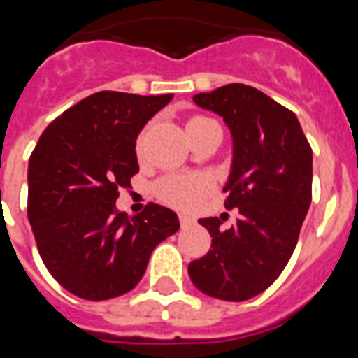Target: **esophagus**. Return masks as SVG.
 <instances>
[{
    "mask_svg": "<svg viewBox=\"0 0 358 358\" xmlns=\"http://www.w3.org/2000/svg\"><path fill=\"white\" fill-rule=\"evenodd\" d=\"M193 223H195V221L191 217H187V215H180V224H182V229H187V227H191Z\"/></svg>",
    "mask_w": 358,
    "mask_h": 358,
    "instance_id": "34e87169",
    "label": "esophagus"
}]
</instances>
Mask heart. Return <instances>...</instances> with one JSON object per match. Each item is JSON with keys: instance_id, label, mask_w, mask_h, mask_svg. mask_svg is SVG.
Instances as JSON below:
<instances>
[{"instance_id": "obj_1", "label": "heart", "mask_w": 358, "mask_h": 358, "mask_svg": "<svg viewBox=\"0 0 358 358\" xmlns=\"http://www.w3.org/2000/svg\"><path fill=\"white\" fill-rule=\"evenodd\" d=\"M210 122L213 120L202 115H195L187 120V131L206 126ZM145 135L146 129H143L135 141V154L139 157L143 156V148H145ZM212 187V180L206 178L204 174H167L154 184V196L165 206L189 212L204 196L210 195Z\"/></svg>"}]
</instances>
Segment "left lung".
Returning a JSON list of instances; mask_svg holds the SVG:
<instances>
[{"label":"left lung","instance_id":"1","mask_svg":"<svg viewBox=\"0 0 358 358\" xmlns=\"http://www.w3.org/2000/svg\"><path fill=\"white\" fill-rule=\"evenodd\" d=\"M193 100L221 115L234 137L224 208H236L238 221L221 230L219 217L201 219L212 247L187 271L202 294L247 301L292 258L312 201V148L297 117L255 87L230 83Z\"/></svg>","mask_w":358,"mask_h":358}]
</instances>
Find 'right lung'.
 I'll list each match as a JSON object with an SVG mask.
<instances>
[{
	"label": "right lung",
	"mask_w": 358,
	"mask_h": 358,
	"mask_svg": "<svg viewBox=\"0 0 358 358\" xmlns=\"http://www.w3.org/2000/svg\"><path fill=\"white\" fill-rule=\"evenodd\" d=\"M171 100L94 92L53 120L31 154L27 219L38 255L81 299L128 294L156 245L178 232L176 213L154 202L134 217L115 210L119 191L139 173L137 135Z\"/></svg>",
	"instance_id": "add662e5"
}]
</instances>
